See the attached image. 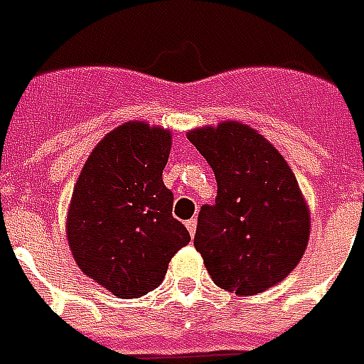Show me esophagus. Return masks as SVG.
<instances>
[{"mask_svg":"<svg viewBox=\"0 0 364 364\" xmlns=\"http://www.w3.org/2000/svg\"><path fill=\"white\" fill-rule=\"evenodd\" d=\"M186 228H188V231H190V235L194 237L196 235V229H198V221H196V219H188Z\"/></svg>","mask_w":364,"mask_h":364,"instance_id":"34e87169","label":"esophagus"}]
</instances>
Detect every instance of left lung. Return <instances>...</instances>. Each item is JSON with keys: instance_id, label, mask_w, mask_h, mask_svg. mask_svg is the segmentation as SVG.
I'll use <instances>...</instances> for the list:
<instances>
[{"instance_id": "left-lung-1", "label": "left lung", "mask_w": 364, "mask_h": 364, "mask_svg": "<svg viewBox=\"0 0 364 364\" xmlns=\"http://www.w3.org/2000/svg\"><path fill=\"white\" fill-rule=\"evenodd\" d=\"M218 182L213 205H202L194 247L211 280L237 296L282 282L310 239V208L284 156L239 121L188 131Z\"/></svg>"}]
</instances>
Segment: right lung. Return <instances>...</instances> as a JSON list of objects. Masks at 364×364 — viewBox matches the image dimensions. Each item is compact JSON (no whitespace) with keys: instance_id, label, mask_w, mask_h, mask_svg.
I'll return each mask as SVG.
<instances>
[{"instance_id":"right-lung-1","label":"right lung","mask_w":364,"mask_h":364,"mask_svg":"<svg viewBox=\"0 0 364 364\" xmlns=\"http://www.w3.org/2000/svg\"><path fill=\"white\" fill-rule=\"evenodd\" d=\"M172 135L145 121L109 131L87 156L72 192L66 237L80 270L117 298L159 288L170 259L190 243L162 182Z\"/></svg>"}]
</instances>
